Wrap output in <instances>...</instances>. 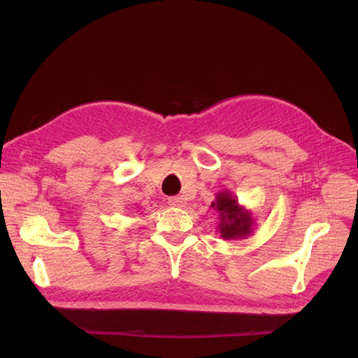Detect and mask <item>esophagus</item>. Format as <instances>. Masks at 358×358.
Wrapping results in <instances>:
<instances>
[{
    "instance_id": "1",
    "label": "esophagus",
    "mask_w": 358,
    "mask_h": 358,
    "mask_svg": "<svg viewBox=\"0 0 358 358\" xmlns=\"http://www.w3.org/2000/svg\"><path fill=\"white\" fill-rule=\"evenodd\" d=\"M169 203H170V206H173V208H183V204H185V199H183L182 196H175V197L169 199Z\"/></svg>"
}]
</instances>
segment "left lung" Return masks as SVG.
<instances>
[{
  "instance_id": "obj_1",
  "label": "left lung",
  "mask_w": 358,
  "mask_h": 358,
  "mask_svg": "<svg viewBox=\"0 0 358 358\" xmlns=\"http://www.w3.org/2000/svg\"><path fill=\"white\" fill-rule=\"evenodd\" d=\"M210 208L218 212V231L224 241H239L254 233L252 213L239 204L230 191H220Z\"/></svg>"
}]
</instances>
